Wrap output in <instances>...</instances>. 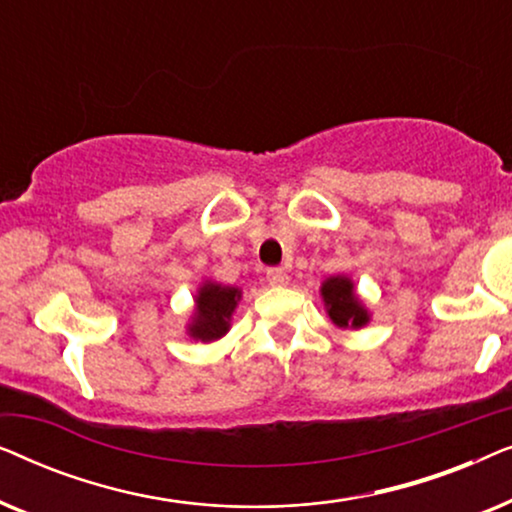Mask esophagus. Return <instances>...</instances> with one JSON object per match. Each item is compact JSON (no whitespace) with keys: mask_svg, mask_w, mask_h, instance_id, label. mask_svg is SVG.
Here are the masks:
<instances>
[{"mask_svg":"<svg viewBox=\"0 0 512 512\" xmlns=\"http://www.w3.org/2000/svg\"><path fill=\"white\" fill-rule=\"evenodd\" d=\"M265 277H268V282H270L272 286H284V284H289V275H286V272H284L282 268H270L268 272H265Z\"/></svg>","mask_w":512,"mask_h":512,"instance_id":"obj_1","label":"esophagus"}]
</instances>
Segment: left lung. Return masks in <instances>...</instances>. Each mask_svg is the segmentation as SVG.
<instances>
[{"instance_id": "obj_1", "label": "left lung", "mask_w": 512, "mask_h": 512, "mask_svg": "<svg viewBox=\"0 0 512 512\" xmlns=\"http://www.w3.org/2000/svg\"><path fill=\"white\" fill-rule=\"evenodd\" d=\"M321 296L328 307V317L338 326L361 328L368 321L366 307L354 296V286L347 277H331L321 286Z\"/></svg>"}]
</instances>
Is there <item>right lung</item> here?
Listing matches in <instances>:
<instances>
[{
    "label": "right lung",
    "instance_id": "add662e5",
    "mask_svg": "<svg viewBox=\"0 0 512 512\" xmlns=\"http://www.w3.org/2000/svg\"><path fill=\"white\" fill-rule=\"evenodd\" d=\"M237 300H240V291L233 286L221 284H205L195 300V321L191 324V335L195 340L209 342L221 338L228 331L230 314H233Z\"/></svg>",
    "mask_w": 512,
    "mask_h": 512
}]
</instances>
